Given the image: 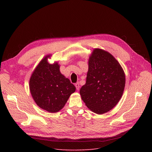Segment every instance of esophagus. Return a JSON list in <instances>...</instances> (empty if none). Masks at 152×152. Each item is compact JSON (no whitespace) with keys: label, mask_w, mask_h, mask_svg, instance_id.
Listing matches in <instances>:
<instances>
[{"label":"esophagus","mask_w":152,"mask_h":152,"mask_svg":"<svg viewBox=\"0 0 152 152\" xmlns=\"http://www.w3.org/2000/svg\"><path fill=\"white\" fill-rule=\"evenodd\" d=\"M75 87H76V88L77 90L79 89V87H80V86H79V83H77L75 84Z\"/></svg>","instance_id":"1"}]
</instances>
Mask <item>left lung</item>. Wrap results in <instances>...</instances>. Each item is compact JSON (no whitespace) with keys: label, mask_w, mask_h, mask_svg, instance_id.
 I'll return each mask as SVG.
<instances>
[{"label":"left lung","mask_w":152,"mask_h":152,"mask_svg":"<svg viewBox=\"0 0 152 152\" xmlns=\"http://www.w3.org/2000/svg\"><path fill=\"white\" fill-rule=\"evenodd\" d=\"M125 75L118 61L108 52L95 49L89 60L86 84L81 87L82 100L93 112L111 110L122 97Z\"/></svg>","instance_id":"left-lung-1"}]
</instances>
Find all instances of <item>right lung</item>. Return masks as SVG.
Instances as JSON below:
<instances>
[{
	"instance_id": "add662e5",
	"label": "right lung",
	"mask_w": 152,
	"mask_h": 152,
	"mask_svg": "<svg viewBox=\"0 0 152 152\" xmlns=\"http://www.w3.org/2000/svg\"><path fill=\"white\" fill-rule=\"evenodd\" d=\"M47 56L36 68L29 80V89L36 104L50 113H56L65 106L75 86L60 71L58 63L47 62Z\"/></svg>"
}]
</instances>
